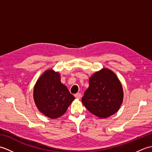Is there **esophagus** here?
<instances>
[{"label": "esophagus", "instance_id": "obj_1", "mask_svg": "<svg viewBox=\"0 0 152 152\" xmlns=\"http://www.w3.org/2000/svg\"><path fill=\"white\" fill-rule=\"evenodd\" d=\"M74 96H75V97H76V99H80V98L82 97V95H81V93H76V94L74 95Z\"/></svg>", "mask_w": 152, "mask_h": 152}]
</instances>
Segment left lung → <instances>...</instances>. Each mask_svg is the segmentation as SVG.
<instances>
[{
	"instance_id": "left-lung-1",
	"label": "left lung",
	"mask_w": 152,
	"mask_h": 152,
	"mask_svg": "<svg viewBox=\"0 0 152 152\" xmlns=\"http://www.w3.org/2000/svg\"><path fill=\"white\" fill-rule=\"evenodd\" d=\"M89 84L82 102L90 112L102 119L119 110L124 100V90L113 71L103 68L90 77Z\"/></svg>"
}]
</instances>
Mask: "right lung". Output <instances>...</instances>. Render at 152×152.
Listing matches in <instances>:
<instances>
[{
	"label": "right lung",
	"mask_w": 152,
	"mask_h": 152,
	"mask_svg": "<svg viewBox=\"0 0 152 152\" xmlns=\"http://www.w3.org/2000/svg\"><path fill=\"white\" fill-rule=\"evenodd\" d=\"M33 99L42 114L51 119H57L66 112L75 97L61 82L60 74L48 69L35 83Z\"/></svg>",
	"instance_id": "obj_1"
}]
</instances>
